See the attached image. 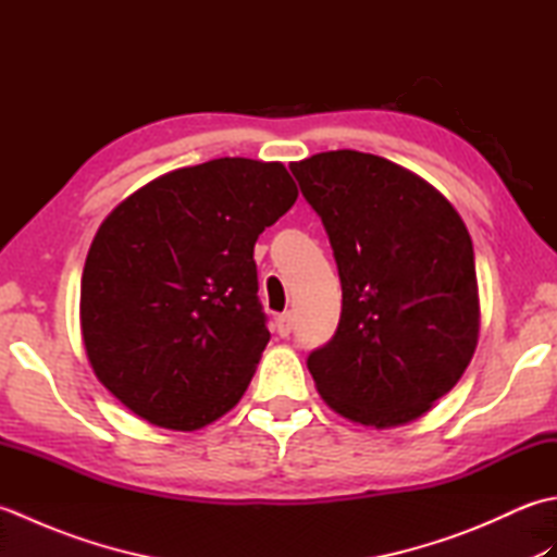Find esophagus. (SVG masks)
<instances>
[{
	"instance_id": "1",
	"label": "esophagus",
	"mask_w": 557,
	"mask_h": 557,
	"mask_svg": "<svg viewBox=\"0 0 557 557\" xmlns=\"http://www.w3.org/2000/svg\"><path fill=\"white\" fill-rule=\"evenodd\" d=\"M275 327H277L280 337H289V333H292V313H280L277 321H275Z\"/></svg>"
}]
</instances>
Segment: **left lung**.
I'll use <instances>...</instances> for the list:
<instances>
[{"label":"left lung","instance_id":"1","mask_svg":"<svg viewBox=\"0 0 557 557\" xmlns=\"http://www.w3.org/2000/svg\"><path fill=\"white\" fill-rule=\"evenodd\" d=\"M321 215L342 282L333 339L306 366L339 417L389 429L457 385L479 339L474 246L421 176L359 150L289 164Z\"/></svg>","mask_w":557,"mask_h":557}]
</instances>
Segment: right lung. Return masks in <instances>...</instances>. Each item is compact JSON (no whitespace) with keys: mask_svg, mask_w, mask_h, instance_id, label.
<instances>
[{"mask_svg":"<svg viewBox=\"0 0 557 557\" xmlns=\"http://www.w3.org/2000/svg\"><path fill=\"white\" fill-rule=\"evenodd\" d=\"M297 196L282 162L220 158L104 218L81 277L83 345L136 417L196 431L242 399L270 339L253 246Z\"/></svg>","mask_w":557,"mask_h":557,"instance_id":"right-lung-1","label":"right lung"}]
</instances>
